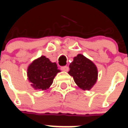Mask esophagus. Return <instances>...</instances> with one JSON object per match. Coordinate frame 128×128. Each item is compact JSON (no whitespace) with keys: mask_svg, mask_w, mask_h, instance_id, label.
I'll return each instance as SVG.
<instances>
[{"mask_svg":"<svg viewBox=\"0 0 128 128\" xmlns=\"http://www.w3.org/2000/svg\"><path fill=\"white\" fill-rule=\"evenodd\" d=\"M68 66H62L61 67V70H63V71H66L67 72L68 70Z\"/></svg>","mask_w":128,"mask_h":128,"instance_id":"obj_1","label":"esophagus"}]
</instances>
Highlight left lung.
I'll list each match as a JSON object with an SVG mask.
<instances>
[{
    "instance_id": "obj_1",
    "label": "left lung",
    "mask_w": 128,
    "mask_h": 128,
    "mask_svg": "<svg viewBox=\"0 0 128 128\" xmlns=\"http://www.w3.org/2000/svg\"><path fill=\"white\" fill-rule=\"evenodd\" d=\"M68 74L73 78L75 84L84 90H89L96 83L98 76L97 68L89 59L82 54L73 58L69 65Z\"/></svg>"
}]
</instances>
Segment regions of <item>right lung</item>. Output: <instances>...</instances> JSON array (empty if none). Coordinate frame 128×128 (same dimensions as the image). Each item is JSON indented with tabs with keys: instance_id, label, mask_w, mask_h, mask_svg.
Wrapping results in <instances>:
<instances>
[{
	"instance_id": "right-lung-1",
	"label": "right lung",
	"mask_w": 128,
	"mask_h": 128,
	"mask_svg": "<svg viewBox=\"0 0 128 128\" xmlns=\"http://www.w3.org/2000/svg\"><path fill=\"white\" fill-rule=\"evenodd\" d=\"M60 72L56 62H51L45 56H41L30 64L27 68L28 80L36 90H44L53 84L57 73Z\"/></svg>"
}]
</instances>
